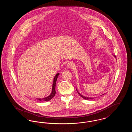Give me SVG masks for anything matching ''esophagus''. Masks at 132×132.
<instances>
[{
	"label": "esophagus",
	"mask_w": 132,
	"mask_h": 132,
	"mask_svg": "<svg viewBox=\"0 0 132 132\" xmlns=\"http://www.w3.org/2000/svg\"><path fill=\"white\" fill-rule=\"evenodd\" d=\"M74 67V64L72 62H69L67 64V67L68 68H72Z\"/></svg>",
	"instance_id": "1"
}]
</instances>
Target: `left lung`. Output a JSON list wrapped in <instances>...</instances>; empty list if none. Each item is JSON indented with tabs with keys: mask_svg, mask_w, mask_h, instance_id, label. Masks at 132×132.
Listing matches in <instances>:
<instances>
[{
	"mask_svg": "<svg viewBox=\"0 0 132 132\" xmlns=\"http://www.w3.org/2000/svg\"><path fill=\"white\" fill-rule=\"evenodd\" d=\"M114 56L115 57V58L116 57L115 55H114ZM77 92L78 93V94L80 95V96H81V97H82V98H84V99H85V100H90V99H93V98H92V97H86V96H83L82 95H81V94H80L79 92H78V90H77Z\"/></svg>",
	"mask_w": 132,
	"mask_h": 132,
	"instance_id": "1",
	"label": "left lung"
}]
</instances>
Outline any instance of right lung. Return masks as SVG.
<instances>
[{
    "mask_svg": "<svg viewBox=\"0 0 132 132\" xmlns=\"http://www.w3.org/2000/svg\"><path fill=\"white\" fill-rule=\"evenodd\" d=\"M59 75V73H57L55 76L54 78L53 79V85H52V92L51 93V94L47 97L43 98H37L38 100L42 101H48L51 100L55 95V94H56V92H55V86H56V82L57 79L58 78V76Z\"/></svg>",
    "mask_w": 132,
    "mask_h": 132,
    "instance_id": "obj_1",
    "label": "right lung"
}]
</instances>
